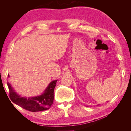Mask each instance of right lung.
I'll use <instances>...</instances> for the list:
<instances>
[{
    "instance_id": "obj_1",
    "label": "right lung",
    "mask_w": 131,
    "mask_h": 131,
    "mask_svg": "<svg viewBox=\"0 0 131 131\" xmlns=\"http://www.w3.org/2000/svg\"><path fill=\"white\" fill-rule=\"evenodd\" d=\"M56 82L57 80L51 82L41 96L29 98L21 97L15 92L9 82L7 84L9 90V97L12 102L26 110L37 112L49 109L53 104L54 89Z\"/></svg>"
}]
</instances>
